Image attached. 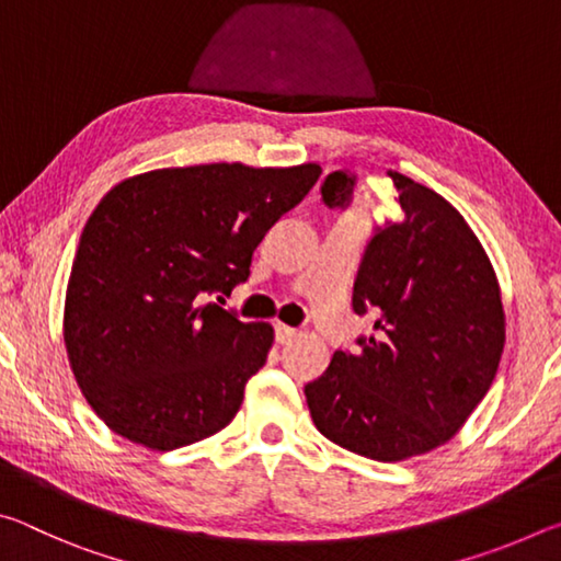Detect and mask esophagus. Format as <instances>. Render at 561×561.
<instances>
[{"label":"esophagus","instance_id":"obj_1","mask_svg":"<svg viewBox=\"0 0 561 561\" xmlns=\"http://www.w3.org/2000/svg\"><path fill=\"white\" fill-rule=\"evenodd\" d=\"M294 336H297V329H291L287 324H277L274 327V339L279 341V344H287V341H291Z\"/></svg>","mask_w":561,"mask_h":561}]
</instances>
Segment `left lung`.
Listing matches in <instances>:
<instances>
[{
	"label": "left lung",
	"instance_id": "obj_1",
	"mask_svg": "<svg viewBox=\"0 0 561 561\" xmlns=\"http://www.w3.org/2000/svg\"><path fill=\"white\" fill-rule=\"evenodd\" d=\"M401 217L374 230L351 307L376 314L374 336L336 351L304 386L311 417L331 443L371 460L431 453L462 428L495 381L505 348L495 270L462 215L401 173ZM356 175L321 183L327 207H348Z\"/></svg>",
	"mask_w": 561,
	"mask_h": 561
}]
</instances>
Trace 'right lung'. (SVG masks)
Wrapping results in <instances>:
<instances>
[{
    "label": "right lung",
    "mask_w": 561,
    "mask_h": 561,
    "mask_svg": "<svg viewBox=\"0 0 561 561\" xmlns=\"http://www.w3.org/2000/svg\"><path fill=\"white\" fill-rule=\"evenodd\" d=\"M319 175L314 163H213L150 170L108 190L71 264L64 344L113 433L175 450L232 421L274 331L210 297L247 282L262 237Z\"/></svg>",
    "instance_id": "1"
}]
</instances>
